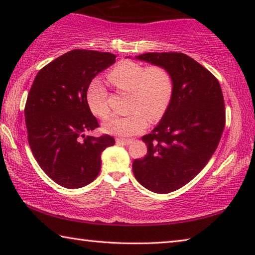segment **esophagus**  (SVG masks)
Segmentation results:
<instances>
[{"label": "esophagus", "mask_w": 255, "mask_h": 255, "mask_svg": "<svg viewBox=\"0 0 255 255\" xmlns=\"http://www.w3.org/2000/svg\"><path fill=\"white\" fill-rule=\"evenodd\" d=\"M116 143L120 145H128L131 143V139H125V138H117L116 139Z\"/></svg>", "instance_id": "obj_1"}]
</instances>
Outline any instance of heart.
I'll return each instance as SVG.
<instances>
[{
	"mask_svg": "<svg viewBox=\"0 0 255 255\" xmlns=\"http://www.w3.org/2000/svg\"><path fill=\"white\" fill-rule=\"evenodd\" d=\"M110 83L129 93L127 116H110L102 129L116 136H132L144 130L150 122H156L169 108L174 91V82L169 70L159 65L123 60L108 74ZM86 100L94 115L105 118L109 114L108 93L101 81L93 80L86 92Z\"/></svg>",
	"mask_w": 255,
	"mask_h": 255,
	"instance_id": "obj_1",
	"label": "heart"
}]
</instances>
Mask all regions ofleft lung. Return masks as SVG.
I'll use <instances>...</instances> for the list:
<instances>
[{"label": "left lung", "mask_w": 255, "mask_h": 255, "mask_svg": "<svg viewBox=\"0 0 255 255\" xmlns=\"http://www.w3.org/2000/svg\"><path fill=\"white\" fill-rule=\"evenodd\" d=\"M137 59L169 70L174 91L152 132L143 136L147 154L132 172L143 187L169 193L190 182L213 156L225 127V102L218 80L182 53H146Z\"/></svg>", "instance_id": "left-lung-1"}]
</instances>
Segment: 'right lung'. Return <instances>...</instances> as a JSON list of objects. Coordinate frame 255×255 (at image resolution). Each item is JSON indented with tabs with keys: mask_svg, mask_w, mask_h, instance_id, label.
Listing matches in <instances>:
<instances>
[{
	"mask_svg": "<svg viewBox=\"0 0 255 255\" xmlns=\"http://www.w3.org/2000/svg\"><path fill=\"white\" fill-rule=\"evenodd\" d=\"M117 56L74 49L38 72L24 107L31 152L42 171L64 188L88 185L101 169V153L115 144L109 135L85 136L99 127L86 100L94 76Z\"/></svg>",
	"mask_w": 255,
	"mask_h": 255,
	"instance_id": "obj_1",
	"label": "right lung"
}]
</instances>
